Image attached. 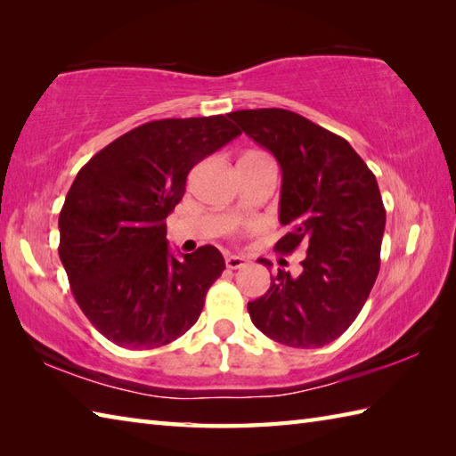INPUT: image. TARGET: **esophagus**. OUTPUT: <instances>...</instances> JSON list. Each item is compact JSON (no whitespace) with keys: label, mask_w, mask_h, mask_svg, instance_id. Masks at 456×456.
Listing matches in <instances>:
<instances>
[{"label":"esophagus","mask_w":456,"mask_h":456,"mask_svg":"<svg viewBox=\"0 0 456 456\" xmlns=\"http://www.w3.org/2000/svg\"><path fill=\"white\" fill-rule=\"evenodd\" d=\"M225 265H227V268H231V270L243 268V266H247V258L237 256V255H231V256L225 258Z\"/></svg>","instance_id":"obj_1"}]
</instances>
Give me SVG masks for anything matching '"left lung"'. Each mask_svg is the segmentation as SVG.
Instances as JSON below:
<instances>
[{"instance_id": "8db88e82", "label": "left lung", "mask_w": 456, "mask_h": 456, "mask_svg": "<svg viewBox=\"0 0 456 456\" xmlns=\"http://www.w3.org/2000/svg\"><path fill=\"white\" fill-rule=\"evenodd\" d=\"M229 118L282 168L280 223L288 233L274 248L305 250L302 273L278 268L268 292L248 302V315L276 343H333L361 314L380 270L386 209L376 176L343 137L294 111L240 110Z\"/></svg>"}]
</instances>
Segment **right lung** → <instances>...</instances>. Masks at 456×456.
Instances as JSON below:
<instances>
[{
    "instance_id": "1",
    "label": "right lung",
    "mask_w": 456,
    "mask_h": 456,
    "mask_svg": "<svg viewBox=\"0 0 456 456\" xmlns=\"http://www.w3.org/2000/svg\"><path fill=\"white\" fill-rule=\"evenodd\" d=\"M225 115L149 121L84 164L58 217L76 304L111 343L147 351L198 322L225 260L211 245L174 258L167 217L190 170L239 137Z\"/></svg>"
}]
</instances>
